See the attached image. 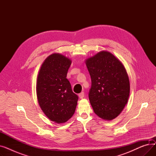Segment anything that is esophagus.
I'll return each mask as SVG.
<instances>
[{"mask_svg": "<svg viewBox=\"0 0 156 156\" xmlns=\"http://www.w3.org/2000/svg\"><path fill=\"white\" fill-rule=\"evenodd\" d=\"M85 96V93L83 92H81L80 94H79V97L80 98V99H83V98Z\"/></svg>", "mask_w": 156, "mask_h": 156, "instance_id": "esophagus-1", "label": "esophagus"}]
</instances>
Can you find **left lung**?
Here are the masks:
<instances>
[{
	"mask_svg": "<svg viewBox=\"0 0 156 156\" xmlns=\"http://www.w3.org/2000/svg\"><path fill=\"white\" fill-rule=\"evenodd\" d=\"M91 77L89 101L94 112L105 120L116 118L124 109L129 95V78L123 65L107 51L86 61Z\"/></svg>",
	"mask_w": 156,
	"mask_h": 156,
	"instance_id": "1",
	"label": "left lung"
}]
</instances>
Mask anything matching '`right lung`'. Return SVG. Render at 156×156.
I'll return each instance as SVG.
<instances>
[{
    "instance_id": "1",
    "label": "right lung",
    "mask_w": 156,
    "mask_h": 156,
    "mask_svg": "<svg viewBox=\"0 0 156 156\" xmlns=\"http://www.w3.org/2000/svg\"><path fill=\"white\" fill-rule=\"evenodd\" d=\"M71 61L59 54L45 60L38 73L37 99L45 115L57 123L67 121L75 113L78 96L66 78Z\"/></svg>"
}]
</instances>
